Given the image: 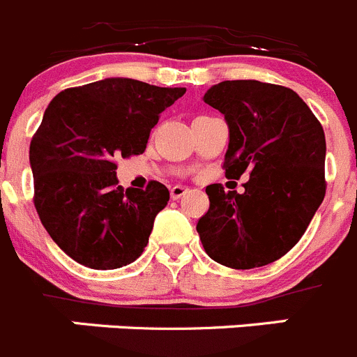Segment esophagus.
Segmentation results:
<instances>
[{"mask_svg": "<svg viewBox=\"0 0 357 357\" xmlns=\"http://www.w3.org/2000/svg\"><path fill=\"white\" fill-rule=\"evenodd\" d=\"M185 194H188V188H185V186L176 185V186H172V188H171V199H172V201H178V199H181Z\"/></svg>", "mask_w": 357, "mask_h": 357, "instance_id": "1", "label": "esophagus"}]
</instances>
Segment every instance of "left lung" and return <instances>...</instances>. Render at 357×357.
I'll use <instances>...</instances> for the list:
<instances>
[{
  "label": "left lung",
  "instance_id": "8db88e82",
  "mask_svg": "<svg viewBox=\"0 0 357 357\" xmlns=\"http://www.w3.org/2000/svg\"><path fill=\"white\" fill-rule=\"evenodd\" d=\"M229 126L225 176L248 172L245 192L206 186L197 224L206 254L232 269L275 262L305 234L326 195V137L314 112L284 86L224 81L206 91Z\"/></svg>",
  "mask_w": 357,
  "mask_h": 357
}]
</instances>
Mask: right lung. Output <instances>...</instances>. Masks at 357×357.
<instances>
[{"label": "right lung", "mask_w": 357, "mask_h": 357, "mask_svg": "<svg viewBox=\"0 0 357 357\" xmlns=\"http://www.w3.org/2000/svg\"><path fill=\"white\" fill-rule=\"evenodd\" d=\"M185 88L109 77L58 93L29 144L35 208L52 241L91 269H116L144 252L169 202L167 186H118L114 160L141 155L158 116Z\"/></svg>", "instance_id": "add662e5"}]
</instances>
